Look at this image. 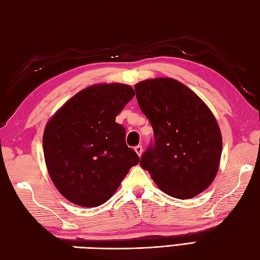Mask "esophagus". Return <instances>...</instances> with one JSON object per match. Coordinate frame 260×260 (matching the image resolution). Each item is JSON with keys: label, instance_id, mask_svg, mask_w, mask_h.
I'll return each instance as SVG.
<instances>
[{"label": "esophagus", "instance_id": "34e87169", "mask_svg": "<svg viewBox=\"0 0 260 260\" xmlns=\"http://www.w3.org/2000/svg\"><path fill=\"white\" fill-rule=\"evenodd\" d=\"M143 150H144V149H143V146L138 145V146H136V147H135V151H136L137 154H138L139 157L141 156V154H143Z\"/></svg>", "mask_w": 260, "mask_h": 260}]
</instances>
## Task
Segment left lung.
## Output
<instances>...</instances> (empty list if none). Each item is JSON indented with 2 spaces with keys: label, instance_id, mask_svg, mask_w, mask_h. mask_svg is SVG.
I'll return each instance as SVG.
<instances>
[{
  "label": "left lung",
  "instance_id": "obj_1",
  "mask_svg": "<svg viewBox=\"0 0 260 260\" xmlns=\"http://www.w3.org/2000/svg\"><path fill=\"white\" fill-rule=\"evenodd\" d=\"M135 90L154 130L141 168L171 197L190 199L203 192L216 176L222 154L221 130L212 111L172 78L140 81Z\"/></svg>",
  "mask_w": 260,
  "mask_h": 260
}]
</instances>
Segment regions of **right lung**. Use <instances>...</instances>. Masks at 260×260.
<instances>
[{
    "mask_svg": "<svg viewBox=\"0 0 260 260\" xmlns=\"http://www.w3.org/2000/svg\"><path fill=\"white\" fill-rule=\"evenodd\" d=\"M124 84L87 87L68 101L43 136L48 174L63 197L81 207H97L119 188L139 156L125 144L117 114L134 99Z\"/></svg>",
    "mask_w": 260,
    "mask_h": 260,
    "instance_id": "obj_1",
    "label": "right lung"
}]
</instances>
